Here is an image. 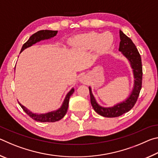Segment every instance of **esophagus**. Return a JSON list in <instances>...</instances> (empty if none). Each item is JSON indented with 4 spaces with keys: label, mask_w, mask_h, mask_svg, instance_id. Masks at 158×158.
Returning <instances> with one entry per match:
<instances>
[{
    "label": "esophagus",
    "mask_w": 158,
    "mask_h": 158,
    "mask_svg": "<svg viewBox=\"0 0 158 158\" xmlns=\"http://www.w3.org/2000/svg\"><path fill=\"white\" fill-rule=\"evenodd\" d=\"M80 81L83 84H85V83L87 82V78L85 76H81V78H80Z\"/></svg>",
    "instance_id": "34e87169"
}]
</instances>
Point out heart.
<instances>
[{
  "label": "heart",
  "mask_w": 158,
  "mask_h": 158,
  "mask_svg": "<svg viewBox=\"0 0 158 158\" xmlns=\"http://www.w3.org/2000/svg\"><path fill=\"white\" fill-rule=\"evenodd\" d=\"M113 42L111 34L105 33L100 35L95 32L79 35L71 40L72 44L76 49L86 52L94 48L96 54L98 56L107 52Z\"/></svg>",
  "instance_id": "1"
}]
</instances>
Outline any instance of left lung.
Segmentation results:
<instances>
[{
    "mask_svg": "<svg viewBox=\"0 0 158 158\" xmlns=\"http://www.w3.org/2000/svg\"><path fill=\"white\" fill-rule=\"evenodd\" d=\"M120 42L119 51L121 52L125 57L130 62L131 66L133 69L134 76H135V86L131 95L126 100L116 105L113 107L105 108L100 106L96 102L95 99L93 95L91 89L89 87V92L90 96V103L93 109L100 116L107 118H114L121 116L126 112L129 111L137 102L139 95L142 86V63L141 58L138 49L135 44L133 43L130 37L125 35L121 31H120Z\"/></svg>",
    "mask_w": 158,
    "mask_h": 158,
    "instance_id": "1",
    "label": "left lung"
}]
</instances>
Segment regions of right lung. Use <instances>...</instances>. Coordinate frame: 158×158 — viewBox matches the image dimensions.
Instances as JSON below:
<instances>
[{
	"instance_id": "1",
	"label": "right lung",
	"mask_w": 158,
	"mask_h": 158,
	"mask_svg": "<svg viewBox=\"0 0 158 158\" xmlns=\"http://www.w3.org/2000/svg\"><path fill=\"white\" fill-rule=\"evenodd\" d=\"M57 33H58V31L42 30V31H37V33L32 35L30 37V38L28 39V40L23 44L22 48H21V52H22L23 49H26V48L32 46L33 44H35L37 42L42 40L49 39L52 37H54L56 35ZM74 91V89H73L68 93V94H67L65 100H64L62 106H61L58 110L49 112V113H47L45 114L38 115V114H33L30 111H28L25 106H23L22 105H21L19 102V104L21 107L23 109V110L32 119L35 120V121H40L41 123H45V122L52 123V122L58 121H60V119H62L66 114L67 111H68V108L69 98H70V96L72 95H73Z\"/></svg>"
}]
</instances>
